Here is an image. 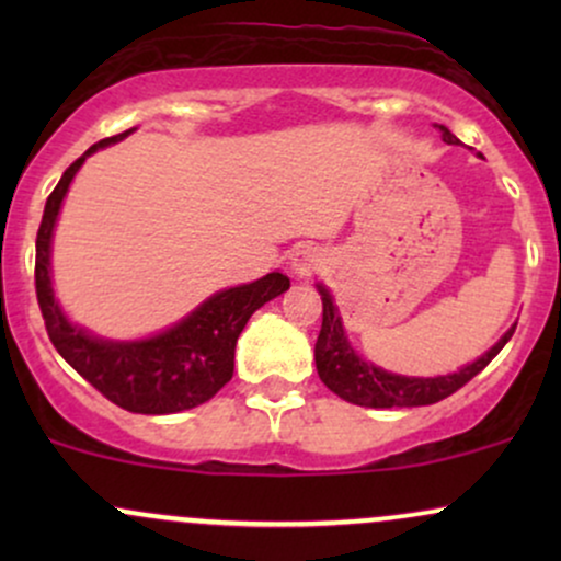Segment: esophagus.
Returning a JSON list of instances; mask_svg holds the SVG:
<instances>
[{
  "mask_svg": "<svg viewBox=\"0 0 561 561\" xmlns=\"http://www.w3.org/2000/svg\"><path fill=\"white\" fill-rule=\"evenodd\" d=\"M324 263L327 259L319 248H313V244H300V248H295L293 255H289V272H293L295 279H308V276L317 274Z\"/></svg>",
  "mask_w": 561,
  "mask_h": 561,
  "instance_id": "1",
  "label": "esophagus"
}]
</instances>
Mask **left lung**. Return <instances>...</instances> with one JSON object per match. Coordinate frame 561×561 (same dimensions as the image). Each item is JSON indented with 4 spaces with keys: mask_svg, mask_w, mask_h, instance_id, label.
I'll return each instance as SVG.
<instances>
[{
    "mask_svg": "<svg viewBox=\"0 0 561 561\" xmlns=\"http://www.w3.org/2000/svg\"><path fill=\"white\" fill-rule=\"evenodd\" d=\"M437 131L446 145H461L454 134L448 131L446 126L437 124ZM321 295V306H324V313H321V332L317 340V347H313V356H317V371L321 382L330 388L334 396H340L347 403L366 405V409H403V405H430L448 398L450 392L480 375L488 364L499 356V351L504 347L508 340H512L514 327L501 334V340L495 343L491 351H485L478 362L461 366L454 375H437V377H405V375H392V371L382 369V366L364 362L353 345L347 343V334L343 327V319H340L337 306H334L330 289L324 285H317Z\"/></svg>",
    "mask_w": 561,
    "mask_h": 561,
    "instance_id": "left-lung-1",
    "label": "left lung"
}]
</instances>
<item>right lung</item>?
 Returning a JSON list of instances; mask_svg holds the SVG:
<instances>
[{"label": "right lung", "instance_id": "obj_1", "mask_svg": "<svg viewBox=\"0 0 561 561\" xmlns=\"http://www.w3.org/2000/svg\"><path fill=\"white\" fill-rule=\"evenodd\" d=\"M131 131L137 128L89 147L76 163H70L47 197L36 234V298L57 353L107 401L134 414H176L210 401L229 382L234 375V345L244 324L263 302L289 289V279L282 272H272L250 285L218 289L182 321L150 337L107 340L73 324L53 289L57 216L83 160L102 147L126 139Z\"/></svg>", "mask_w": 561, "mask_h": 561}]
</instances>
